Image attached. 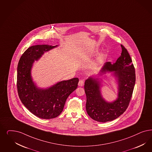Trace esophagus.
<instances>
[{
  "label": "esophagus",
  "mask_w": 152,
  "mask_h": 152,
  "mask_svg": "<svg viewBox=\"0 0 152 152\" xmlns=\"http://www.w3.org/2000/svg\"><path fill=\"white\" fill-rule=\"evenodd\" d=\"M79 86H83L84 85V80H80V81H79Z\"/></svg>",
  "instance_id": "1"
}]
</instances>
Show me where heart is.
<instances>
[{
    "label": "heart",
    "mask_w": 152,
    "mask_h": 152,
    "mask_svg": "<svg viewBox=\"0 0 152 152\" xmlns=\"http://www.w3.org/2000/svg\"><path fill=\"white\" fill-rule=\"evenodd\" d=\"M104 57L105 54H104V53H102V54H100L99 56V57L98 58V59H97V61H96V63H95L93 65V68H94V69H96L100 63V62L104 59Z\"/></svg>",
    "instance_id": "1"
}]
</instances>
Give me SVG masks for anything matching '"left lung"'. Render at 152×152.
Instances as JSON below:
<instances>
[{
  "label": "left lung",
  "mask_w": 152,
  "mask_h": 152,
  "mask_svg": "<svg viewBox=\"0 0 152 152\" xmlns=\"http://www.w3.org/2000/svg\"><path fill=\"white\" fill-rule=\"evenodd\" d=\"M122 53L115 63H105L99 75L107 72H113L118 83V97L112 102L103 98L100 91V81L98 78L89 77L85 82L84 89L86 95V110L94 120L106 122L114 120L127 108L135 84V71L130 54L122 45Z\"/></svg>",
  "instance_id": "left-lung-1"
}]
</instances>
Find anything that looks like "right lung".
Segmentation results:
<instances>
[{
  "mask_svg": "<svg viewBox=\"0 0 152 152\" xmlns=\"http://www.w3.org/2000/svg\"><path fill=\"white\" fill-rule=\"evenodd\" d=\"M57 46L37 45L28 48L22 55L17 66L19 98L28 110L42 119H52L59 115L68 96L78 86V78L62 81L44 89L37 88L32 81L31 71L35 61Z\"/></svg>",
  "mask_w": 152,
  "mask_h": 152,
  "instance_id": "1",
  "label": "right lung"
}]
</instances>
